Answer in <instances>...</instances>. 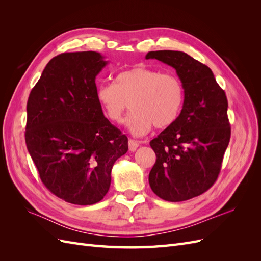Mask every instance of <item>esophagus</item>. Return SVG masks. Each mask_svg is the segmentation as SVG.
Masks as SVG:
<instances>
[{
	"mask_svg": "<svg viewBox=\"0 0 261 261\" xmlns=\"http://www.w3.org/2000/svg\"><path fill=\"white\" fill-rule=\"evenodd\" d=\"M138 147H139V143H138V141L133 140V139H129V140H128V149H129V151H132V152L136 151V149H137Z\"/></svg>",
	"mask_w": 261,
	"mask_h": 261,
	"instance_id": "1",
	"label": "esophagus"
}]
</instances>
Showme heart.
<instances>
[{"label":"heart","mask_w":261,"mask_h":261,"mask_svg":"<svg viewBox=\"0 0 261 261\" xmlns=\"http://www.w3.org/2000/svg\"><path fill=\"white\" fill-rule=\"evenodd\" d=\"M97 99L114 123H121L130 102L133 112L125 124L134 135L143 136L153 125L165 128L175 122L184 102V88L175 75L136 66L117 74L115 83L100 85Z\"/></svg>","instance_id":"heart-1"}]
</instances>
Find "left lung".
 I'll use <instances>...</instances> for the list:
<instances>
[{
    "mask_svg": "<svg viewBox=\"0 0 261 261\" xmlns=\"http://www.w3.org/2000/svg\"><path fill=\"white\" fill-rule=\"evenodd\" d=\"M176 70L184 88L175 122L150 141L156 160L149 184L160 198L177 202L199 196L213 185L230 143L227 100L212 70L180 51L148 52Z\"/></svg>",
    "mask_w": 261,
    "mask_h": 261,
    "instance_id": "8db88e82",
    "label": "left lung"
}]
</instances>
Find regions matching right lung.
Wrapping results in <instances>:
<instances>
[{"label": "right lung", "mask_w": 261, "mask_h": 261, "mask_svg": "<svg viewBox=\"0 0 261 261\" xmlns=\"http://www.w3.org/2000/svg\"><path fill=\"white\" fill-rule=\"evenodd\" d=\"M94 51L53 58L27 102L25 139L42 183L66 202H99L128 140L109 122L97 99L96 77L108 65Z\"/></svg>", "instance_id": "right-lung-1"}]
</instances>
